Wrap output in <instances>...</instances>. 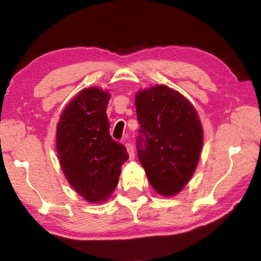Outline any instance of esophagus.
Instances as JSON below:
<instances>
[{"instance_id":"obj_1","label":"esophagus","mask_w":261,"mask_h":261,"mask_svg":"<svg viewBox=\"0 0 261 261\" xmlns=\"http://www.w3.org/2000/svg\"><path fill=\"white\" fill-rule=\"evenodd\" d=\"M125 147H126L127 153H129L130 159H134V156H135V149H134V146H132V144L126 143L125 144Z\"/></svg>"}]
</instances>
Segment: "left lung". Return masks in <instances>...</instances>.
I'll return each mask as SVG.
<instances>
[{
	"mask_svg": "<svg viewBox=\"0 0 261 261\" xmlns=\"http://www.w3.org/2000/svg\"><path fill=\"white\" fill-rule=\"evenodd\" d=\"M136 109L139 161L154 190L174 196L188 184L199 160L202 129L196 109L165 85L138 92Z\"/></svg>",
	"mask_w": 261,
	"mask_h": 261,
	"instance_id": "left-lung-1",
	"label": "left lung"
}]
</instances>
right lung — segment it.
Segmentation results:
<instances>
[{"mask_svg":"<svg viewBox=\"0 0 261 261\" xmlns=\"http://www.w3.org/2000/svg\"><path fill=\"white\" fill-rule=\"evenodd\" d=\"M110 95L96 87L79 92L57 124L56 148L62 170L88 202H102L118 183L129 159L124 145L112 138L106 114Z\"/></svg>","mask_w":261,"mask_h":261,"instance_id":"add662e5","label":"right lung"}]
</instances>
